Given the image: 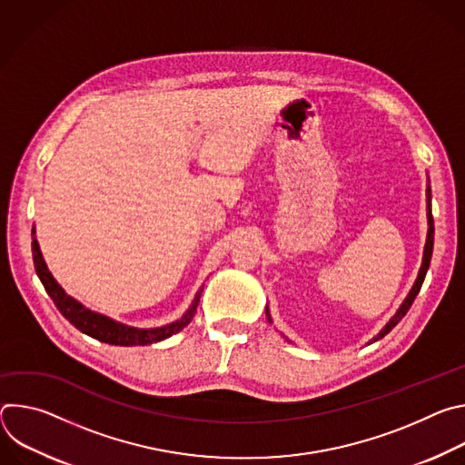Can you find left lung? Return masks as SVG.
Returning a JSON list of instances; mask_svg holds the SVG:
<instances>
[{
  "label": "left lung",
  "instance_id": "left-lung-1",
  "mask_svg": "<svg viewBox=\"0 0 465 465\" xmlns=\"http://www.w3.org/2000/svg\"><path fill=\"white\" fill-rule=\"evenodd\" d=\"M427 221H429V232H427V242H425V250H423V262H421V269H420L418 280H416L414 287L411 289L409 296L405 298V302L401 303V307L397 309V312H395V314L391 316V320L384 325V329H381V333L373 339V342L379 341V339H382L384 335H388L390 331H391L397 323L401 322V318L409 312L411 305L414 303V300H416V296H418V292H420V289H421V285H423V280H425V276H427L429 264H430V257H432V246H434V219H432V210H430V187H427ZM267 316H269V322H272V320H271V314H269V307H267Z\"/></svg>",
  "mask_w": 465,
  "mask_h": 465
}]
</instances>
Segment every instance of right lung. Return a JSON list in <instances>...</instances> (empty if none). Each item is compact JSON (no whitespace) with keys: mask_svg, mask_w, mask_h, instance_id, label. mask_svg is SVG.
Segmentation results:
<instances>
[{"mask_svg":"<svg viewBox=\"0 0 465 465\" xmlns=\"http://www.w3.org/2000/svg\"><path fill=\"white\" fill-rule=\"evenodd\" d=\"M35 228H33V261H35V269L36 274L45 289V292L51 296V300L54 302L56 309L62 312V316L68 320L70 323H74L79 331H83L84 335L101 341L104 344H112V346H147V344H154L160 341H165L169 337H173L178 331H182L194 316L198 302H201V292H196L191 307L185 311V314L167 325L162 327H154V329H138V327H130L124 323H119L104 314H99L88 307H84L81 302H77L75 298L68 296L64 292V289L56 283V280L51 276L47 264L42 257L38 241L35 237Z\"/></svg>","mask_w":465,"mask_h":465,"instance_id":"obj_1","label":"right lung"}]
</instances>
